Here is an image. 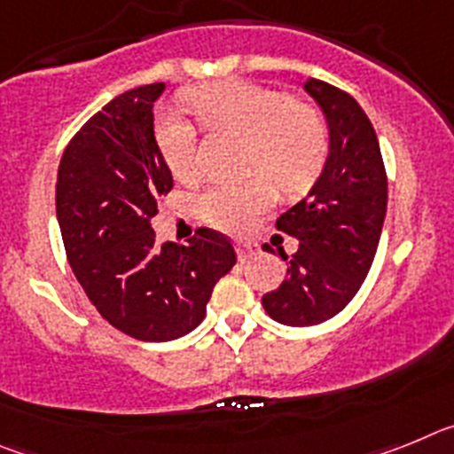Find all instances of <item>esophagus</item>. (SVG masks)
Instances as JSON below:
<instances>
[{
  "instance_id": "1",
  "label": "esophagus",
  "mask_w": 454,
  "mask_h": 454,
  "mask_svg": "<svg viewBox=\"0 0 454 454\" xmlns=\"http://www.w3.org/2000/svg\"><path fill=\"white\" fill-rule=\"evenodd\" d=\"M236 252H239L240 259L246 262L250 256L259 254V246H256V243H247V240H236Z\"/></svg>"
}]
</instances>
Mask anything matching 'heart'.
<instances>
[{"mask_svg": "<svg viewBox=\"0 0 454 454\" xmlns=\"http://www.w3.org/2000/svg\"><path fill=\"white\" fill-rule=\"evenodd\" d=\"M184 102L211 134H230L246 140L243 168L259 172L240 184L208 188L200 198V215L224 231H246L275 202V188L286 195L307 191L327 159V127L314 106L288 95L240 79L191 88ZM156 140L168 168L177 179L198 175V134L175 115H163ZM270 178V183L267 179Z\"/></svg>", "mask_w": 454, "mask_h": 454, "instance_id": "b5f03b06", "label": "heart"}]
</instances>
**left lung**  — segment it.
I'll use <instances>...</instances> for the list:
<instances>
[{
  "label": "left lung",
  "instance_id": "1",
  "mask_svg": "<svg viewBox=\"0 0 454 454\" xmlns=\"http://www.w3.org/2000/svg\"><path fill=\"white\" fill-rule=\"evenodd\" d=\"M330 131V152L320 177L277 230L300 240L286 279L262 298L272 320L309 327L334 318L362 288L375 259L387 215V170L375 129L364 108L340 88L304 82Z\"/></svg>",
  "mask_w": 454,
  "mask_h": 454
}]
</instances>
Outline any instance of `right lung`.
Instances as JSON below:
<instances>
[{"label":"right lung","mask_w":454,"mask_h":454,"mask_svg":"<svg viewBox=\"0 0 454 454\" xmlns=\"http://www.w3.org/2000/svg\"><path fill=\"white\" fill-rule=\"evenodd\" d=\"M163 88L150 83L111 99L70 140L56 177L72 272L115 330L152 343L195 330L215 282L236 263L220 231L202 227L175 246L152 230L156 202L172 188L152 111Z\"/></svg>","instance_id":"obj_1"}]
</instances>
